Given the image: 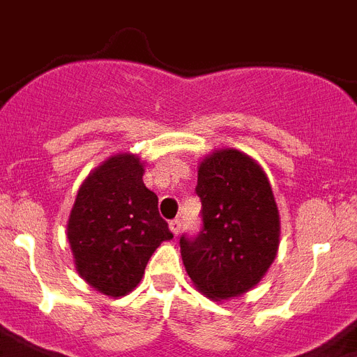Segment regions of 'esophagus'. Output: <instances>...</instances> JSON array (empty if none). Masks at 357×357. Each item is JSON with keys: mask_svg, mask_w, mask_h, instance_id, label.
<instances>
[{"mask_svg": "<svg viewBox=\"0 0 357 357\" xmlns=\"http://www.w3.org/2000/svg\"><path fill=\"white\" fill-rule=\"evenodd\" d=\"M169 229H172L173 234H181L182 229V220L181 219H173L172 222H169Z\"/></svg>", "mask_w": 357, "mask_h": 357, "instance_id": "esophagus-1", "label": "esophagus"}]
</instances>
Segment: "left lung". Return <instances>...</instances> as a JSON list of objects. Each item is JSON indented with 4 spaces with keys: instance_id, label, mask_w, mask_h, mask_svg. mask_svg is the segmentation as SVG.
I'll return each mask as SVG.
<instances>
[{
    "instance_id": "left-lung-1",
    "label": "left lung",
    "mask_w": 357,
    "mask_h": 357,
    "mask_svg": "<svg viewBox=\"0 0 357 357\" xmlns=\"http://www.w3.org/2000/svg\"><path fill=\"white\" fill-rule=\"evenodd\" d=\"M197 195L202 229L181 237L185 272L213 301L252 290L278 255L279 210L257 162L237 149H219L199 166Z\"/></svg>"
}]
</instances>
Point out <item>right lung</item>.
Returning <instances> with one entry per match:
<instances>
[{
	"label": "right lung",
	"instance_id": "obj_1",
	"mask_svg": "<svg viewBox=\"0 0 357 357\" xmlns=\"http://www.w3.org/2000/svg\"><path fill=\"white\" fill-rule=\"evenodd\" d=\"M142 176L140 158L114 155L89 173L70 210L67 237L76 270L105 296L129 294L153 252L173 238Z\"/></svg>",
	"mask_w": 357,
	"mask_h": 357
}]
</instances>
